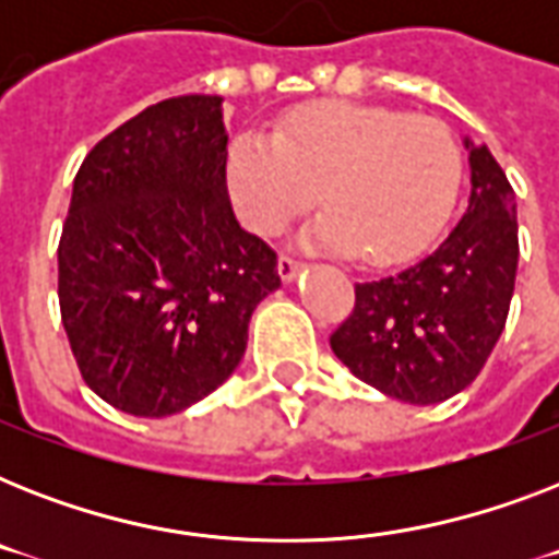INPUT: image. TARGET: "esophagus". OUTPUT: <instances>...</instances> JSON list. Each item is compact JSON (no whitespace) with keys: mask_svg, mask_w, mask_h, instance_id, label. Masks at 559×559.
<instances>
[{"mask_svg":"<svg viewBox=\"0 0 559 559\" xmlns=\"http://www.w3.org/2000/svg\"><path fill=\"white\" fill-rule=\"evenodd\" d=\"M305 270V263H298V261H293V258H284V254H281L278 258V275H281V281H296L298 278V272Z\"/></svg>","mask_w":559,"mask_h":559,"instance_id":"obj_1","label":"esophagus"}]
</instances>
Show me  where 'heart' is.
<instances>
[{"label":"heart","mask_w":559,"mask_h":559,"mask_svg":"<svg viewBox=\"0 0 559 559\" xmlns=\"http://www.w3.org/2000/svg\"><path fill=\"white\" fill-rule=\"evenodd\" d=\"M464 174L452 130L435 118L371 104H322L293 112L275 135L246 130L231 142L226 186L237 217L270 235L310 209L301 249L397 263L447 223Z\"/></svg>","instance_id":"obj_1"}]
</instances>
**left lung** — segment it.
<instances>
[{"instance_id":"1","label":"left lung","mask_w":559,"mask_h":559,"mask_svg":"<svg viewBox=\"0 0 559 559\" xmlns=\"http://www.w3.org/2000/svg\"><path fill=\"white\" fill-rule=\"evenodd\" d=\"M469 200L432 254L357 284V307L331 336L354 377L403 403L429 406L476 380L511 310L520 237L516 197L487 151L464 135Z\"/></svg>"}]
</instances>
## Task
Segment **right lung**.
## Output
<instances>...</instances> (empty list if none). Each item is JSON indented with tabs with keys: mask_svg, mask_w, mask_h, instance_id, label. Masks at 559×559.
I'll list each match as a JSON object with an SVG mask.
<instances>
[{
	"mask_svg": "<svg viewBox=\"0 0 559 559\" xmlns=\"http://www.w3.org/2000/svg\"><path fill=\"white\" fill-rule=\"evenodd\" d=\"M219 95L142 109L83 159L57 270L83 380L135 417L179 415L235 373L278 258L237 223Z\"/></svg>",
	"mask_w": 559,
	"mask_h": 559,
	"instance_id": "1",
	"label": "right lung"
}]
</instances>
